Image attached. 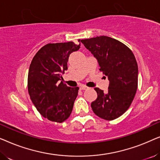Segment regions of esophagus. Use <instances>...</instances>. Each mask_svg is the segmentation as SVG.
Listing matches in <instances>:
<instances>
[{"label":"esophagus","instance_id":"1","mask_svg":"<svg viewBox=\"0 0 160 160\" xmlns=\"http://www.w3.org/2000/svg\"><path fill=\"white\" fill-rule=\"evenodd\" d=\"M88 89V87L84 86V85H82V86L79 87L80 90H85V89Z\"/></svg>","mask_w":160,"mask_h":160}]
</instances>
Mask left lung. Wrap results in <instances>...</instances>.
Listing matches in <instances>:
<instances>
[{"instance_id": "obj_1", "label": "left lung", "mask_w": 160, "mask_h": 160, "mask_svg": "<svg viewBox=\"0 0 160 160\" xmlns=\"http://www.w3.org/2000/svg\"><path fill=\"white\" fill-rule=\"evenodd\" d=\"M97 59L100 71L108 77V90L95 87L98 98L91 103L93 112L106 120L122 116L130 106L138 88V68L134 54L120 41L108 36L81 41Z\"/></svg>"}]
</instances>
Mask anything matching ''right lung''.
<instances>
[{"label":"right lung","instance_id":"1","mask_svg":"<svg viewBox=\"0 0 160 160\" xmlns=\"http://www.w3.org/2000/svg\"><path fill=\"white\" fill-rule=\"evenodd\" d=\"M73 41L49 43L36 54L30 65L28 87L30 99L39 113L50 121L61 123L70 117L78 87L59 81L68 70L70 54L79 49Z\"/></svg>","mask_w":160,"mask_h":160}]
</instances>
